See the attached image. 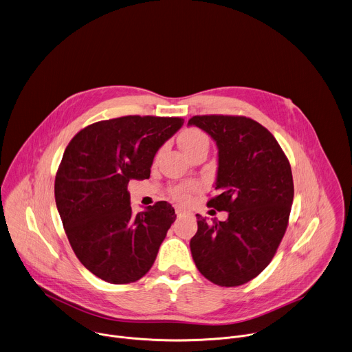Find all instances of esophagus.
I'll return each instance as SVG.
<instances>
[{"instance_id":"34e87169","label":"esophagus","mask_w":352,"mask_h":352,"mask_svg":"<svg viewBox=\"0 0 352 352\" xmlns=\"http://www.w3.org/2000/svg\"><path fill=\"white\" fill-rule=\"evenodd\" d=\"M185 212H186V210H184V208H182V207H177V208H175V214H177V215H178V217H181V215H184V214H185Z\"/></svg>"}]
</instances>
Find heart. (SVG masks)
Masks as SVG:
<instances>
[{
  "instance_id": "1",
  "label": "heart",
  "mask_w": 352,
  "mask_h": 352,
  "mask_svg": "<svg viewBox=\"0 0 352 352\" xmlns=\"http://www.w3.org/2000/svg\"><path fill=\"white\" fill-rule=\"evenodd\" d=\"M179 144L182 151L188 153L200 145H208V137L199 129H188L182 133ZM173 195L175 199L184 200L188 196V188H177L173 190Z\"/></svg>"
}]
</instances>
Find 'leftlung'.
<instances>
[{"mask_svg": "<svg viewBox=\"0 0 352 352\" xmlns=\"http://www.w3.org/2000/svg\"><path fill=\"white\" fill-rule=\"evenodd\" d=\"M218 146L215 189L207 206L228 219L197 217L190 240L199 272L221 287H239L272 262L288 226L294 201L289 162L273 134L245 116L204 115L188 122Z\"/></svg>", "mask_w": 352, "mask_h": 352, "instance_id": "1", "label": "left lung"}]
</instances>
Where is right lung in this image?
Listing matches in <instances>:
<instances>
[{"instance_id":"right-lung-1","label":"right lung","mask_w":352,"mask_h":352,"mask_svg":"<svg viewBox=\"0 0 352 352\" xmlns=\"http://www.w3.org/2000/svg\"><path fill=\"white\" fill-rule=\"evenodd\" d=\"M184 124L181 118L122 116L93 123L67 145L54 199L79 262L109 284H130L152 267L177 215L157 201L134 214L127 185L148 179L159 148Z\"/></svg>"}]
</instances>
